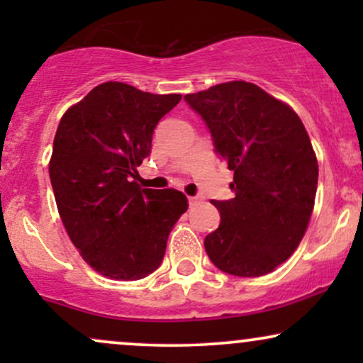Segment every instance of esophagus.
Returning a JSON list of instances; mask_svg holds the SVG:
<instances>
[{
    "instance_id": "1",
    "label": "esophagus",
    "mask_w": 363,
    "mask_h": 363,
    "mask_svg": "<svg viewBox=\"0 0 363 363\" xmlns=\"http://www.w3.org/2000/svg\"><path fill=\"white\" fill-rule=\"evenodd\" d=\"M187 199H189V205L193 206V205H198V203L201 201V196H189Z\"/></svg>"
}]
</instances>
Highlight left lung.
<instances>
[{
    "label": "left lung",
    "mask_w": 363,
    "mask_h": 363,
    "mask_svg": "<svg viewBox=\"0 0 363 363\" xmlns=\"http://www.w3.org/2000/svg\"><path fill=\"white\" fill-rule=\"evenodd\" d=\"M184 101L234 170V198L211 201L222 220L205 237L208 257L234 277L273 272L301 244L318 189V160L301 118L247 82L220 83Z\"/></svg>",
    "instance_id": "obj_1"
}]
</instances>
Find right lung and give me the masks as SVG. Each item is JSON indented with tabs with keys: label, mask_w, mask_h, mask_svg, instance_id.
Segmentation results:
<instances>
[{
	"label": "right lung",
	"mask_w": 363,
	"mask_h": 363,
	"mask_svg": "<svg viewBox=\"0 0 363 363\" xmlns=\"http://www.w3.org/2000/svg\"><path fill=\"white\" fill-rule=\"evenodd\" d=\"M179 101V94L107 82L60 121L49 162L57 211L74 247L102 277L133 281L155 272L187 210L181 191L136 182L153 129Z\"/></svg>",
	"instance_id": "add662e5"
}]
</instances>
